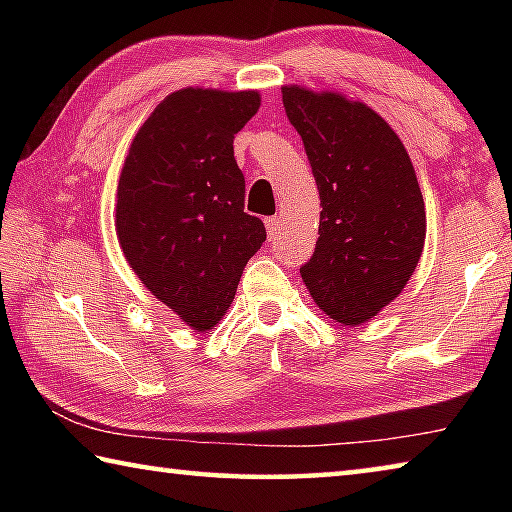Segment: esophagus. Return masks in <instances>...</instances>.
I'll use <instances>...</instances> for the list:
<instances>
[{
	"mask_svg": "<svg viewBox=\"0 0 512 512\" xmlns=\"http://www.w3.org/2000/svg\"><path fill=\"white\" fill-rule=\"evenodd\" d=\"M280 228H282V219L280 216H268L266 219V232H268V237H277L280 235Z\"/></svg>",
	"mask_w": 512,
	"mask_h": 512,
	"instance_id": "obj_1",
	"label": "esophagus"
}]
</instances>
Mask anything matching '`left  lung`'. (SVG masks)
<instances>
[{"label": "left lung", "mask_w": 512, "mask_h": 512, "mask_svg": "<svg viewBox=\"0 0 512 512\" xmlns=\"http://www.w3.org/2000/svg\"><path fill=\"white\" fill-rule=\"evenodd\" d=\"M320 194L318 241L300 275L316 305L357 327L377 316L420 262L427 214L400 137L366 103L282 88Z\"/></svg>", "instance_id": "1"}]
</instances>
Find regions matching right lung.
<instances>
[{
    "instance_id": "add662e5",
    "label": "right lung",
    "mask_w": 512,
    "mask_h": 512,
    "mask_svg": "<svg viewBox=\"0 0 512 512\" xmlns=\"http://www.w3.org/2000/svg\"><path fill=\"white\" fill-rule=\"evenodd\" d=\"M257 110L255 90L173 92L137 131L121 169L115 228L126 262L198 332L223 318L266 241L262 219L244 212L232 149Z\"/></svg>"
}]
</instances>
